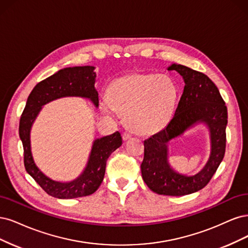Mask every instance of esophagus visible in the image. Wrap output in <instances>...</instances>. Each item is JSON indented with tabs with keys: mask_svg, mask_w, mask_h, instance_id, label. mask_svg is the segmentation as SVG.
Here are the masks:
<instances>
[{
	"mask_svg": "<svg viewBox=\"0 0 248 248\" xmlns=\"http://www.w3.org/2000/svg\"><path fill=\"white\" fill-rule=\"evenodd\" d=\"M130 138H132V134H130V133H127V132H124V134H123V139L125 141V140H129Z\"/></svg>",
	"mask_w": 248,
	"mask_h": 248,
	"instance_id": "34e87169",
	"label": "esophagus"
}]
</instances>
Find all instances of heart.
<instances>
[{
	"label": "heart",
	"mask_w": 248,
	"mask_h": 248,
	"mask_svg": "<svg viewBox=\"0 0 248 248\" xmlns=\"http://www.w3.org/2000/svg\"><path fill=\"white\" fill-rule=\"evenodd\" d=\"M178 90L166 74L132 73L111 82L106 91L107 100L101 102V110L113 115L124 113L126 125L141 135L162 131L169 124Z\"/></svg>",
	"instance_id": "b5f03b06"
}]
</instances>
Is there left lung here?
<instances>
[{"label": "left lung", "mask_w": 248, "mask_h": 248, "mask_svg": "<svg viewBox=\"0 0 248 248\" xmlns=\"http://www.w3.org/2000/svg\"><path fill=\"white\" fill-rule=\"evenodd\" d=\"M168 70L178 72L185 81V89L170 123L144 141L141 173L143 180L155 193L179 197L202 189L217 172L226 151L228 109L208 76L178 63H172ZM200 123L210 130L209 161L195 175L178 173L167 162V143Z\"/></svg>", "instance_id": "8db88e82"}]
</instances>
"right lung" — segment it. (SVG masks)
<instances>
[{
	"label": "right lung",
	"mask_w": 248,
	"mask_h": 248,
	"mask_svg": "<svg viewBox=\"0 0 248 248\" xmlns=\"http://www.w3.org/2000/svg\"><path fill=\"white\" fill-rule=\"evenodd\" d=\"M94 69L93 66L63 68L39 82L31 92L20 117L19 137L26 170L47 194L54 198L74 199L93 194L104 179L108 157L123 144L119 132L94 139L84 170L77 178L68 182L55 181L46 176L37 167L31 155V129L47 103L65 97H80L89 99L95 107L99 106Z\"/></svg>",
	"instance_id": "obj_1"
}]
</instances>
